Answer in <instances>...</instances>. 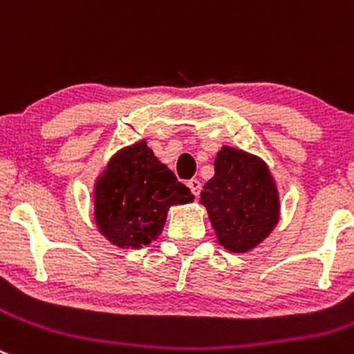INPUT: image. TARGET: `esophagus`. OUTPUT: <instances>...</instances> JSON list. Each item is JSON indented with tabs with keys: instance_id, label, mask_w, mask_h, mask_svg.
Wrapping results in <instances>:
<instances>
[{
	"instance_id": "obj_1",
	"label": "esophagus",
	"mask_w": 354,
	"mask_h": 354,
	"mask_svg": "<svg viewBox=\"0 0 354 354\" xmlns=\"http://www.w3.org/2000/svg\"><path fill=\"white\" fill-rule=\"evenodd\" d=\"M187 185H188V188H190V192H192L196 197H199V194H201V181L199 180H190Z\"/></svg>"
}]
</instances>
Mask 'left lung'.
<instances>
[{"mask_svg":"<svg viewBox=\"0 0 354 354\" xmlns=\"http://www.w3.org/2000/svg\"><path fill=\"white\" fill-rule=\"evenodd\" d=\"M201 204L218 243L232 253L253 250L279 220V194L267 164L232 147L216 153L214 176L204 185Z\"/></svg>","mask_w":354,"mask_h":354,"instance_id":"8db88e82","label":"left lung"}]
</instances>
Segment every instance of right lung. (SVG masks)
Segmentation results:
<instances>
[{
  "mask_svg": "<svg viewBox=\"0 0 354 354\" xmlns=\"http://www.w3.org/2000/svg\"><path fill=\"white\" fill-rule=\"evenodd\" d=\"M192 199L190 190L141 140L117 151L95 181V225L115 246L136 250L160 236L173 204Z\"/></svg>",
  "mask_w": 354,
  "mask_h": 354,
  "instance_id": "add662e5",
  "label": "right lung"
}]
</instances>
